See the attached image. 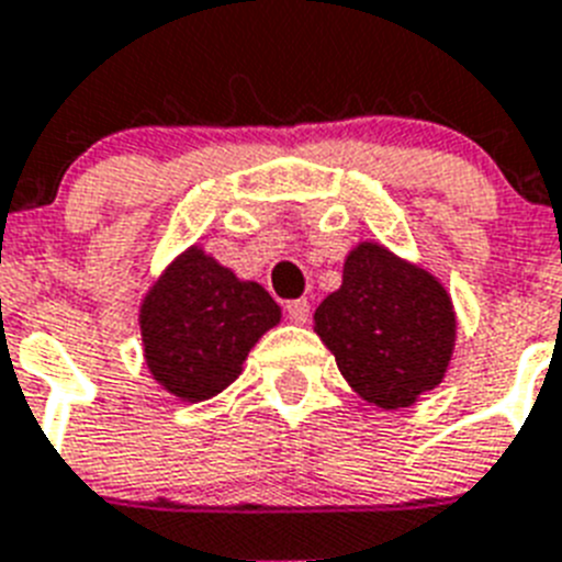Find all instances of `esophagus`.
Here are the masks:
<instances>
[{
	"label": "esophagus",
	"mask_w": 562,
	"mask_h": 562,
	"mask_svg": "<svg viewBox=\"0 0 562 562\" xmlns=\"http://www.w3.org/2000/svg\"><path fill=\"white\" fill-rule=\"evenodd\" d=\"M285 314H289L291 323H305L308 321V314H312V305H308V300H289L285 303Z\"/></svg>",
	"instance_id": "esophagus-1"
}]
</instances>
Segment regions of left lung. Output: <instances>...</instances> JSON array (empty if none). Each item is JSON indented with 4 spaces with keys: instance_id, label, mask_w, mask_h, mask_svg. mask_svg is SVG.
I'll return each instance as SVG.
<instances>
[{
    "instance_id": "8db88e82",
    "label": "left lung",
    "mask_w": 562,
    "mask_h": 562,
    "mask_svg": "<svg viewBox=\"0 0 562 562\" xmlns=\"http://www.w3.org/2000/svg\"><path fill=\"white\" fill-rule=\"evenodd\" d=\"M314 328L360 398L384 409L439 386L456 340L447 291L372 241L349 254L344 285L317 305Z\"/></svg>"
}]
</instances>
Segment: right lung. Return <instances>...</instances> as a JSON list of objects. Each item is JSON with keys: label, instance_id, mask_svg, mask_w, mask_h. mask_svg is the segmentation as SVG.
Masks as SVG:
<instances>
[{"label": "right lung", "instance_id": "add662e5", "mask_svg": "<svg viewBox=\"0 0 562 562\" xmlns=\"http://www.w3.org/2000/svg\"><path fill=\"white\" fill-rule=\"evenodd\" d=\"M280 323V305L257 282H239L202 250L176 259L140 308L155 381L178 398L204 401L234 384L250 346Z\"/></svg>", "mask_w": 562, "mask_h": 562}]
</instances>
